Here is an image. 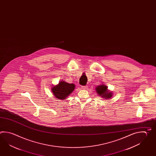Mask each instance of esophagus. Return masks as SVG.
Returning a JSON list of instances; mask_svg holds the SVG:
<instances>
[{
    "mask_svg": "<svg viewBox=\"0 0 156 156\" xmlns=\"http://www.w3.org/2000/svg\"><path fill=\"white\" fill-rule=\"evenodd\" d=\"M82 88L83 89H87L88 88V86H82Z\"/></svg>",
    "mask_w": 156,
    "mask_h": 156,
    "instance_id": "34e87169",
    "label": "esophagus"
}]
</instances>
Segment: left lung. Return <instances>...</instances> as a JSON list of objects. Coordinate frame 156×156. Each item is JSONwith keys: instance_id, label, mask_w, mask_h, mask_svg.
Listing matches in <instances>:
<instances>
[{"instance_id": "8db88e82", "label": "left lung", "mask_w": 156, "mask_h": 156, "mask_svg": "<svg viewBox=\"0 0 156 156\" xmlns=\"http://www.w3.org/2000/svg\"><path fill=\"white\" fill-rule=\"evenodd\" d=\"M107 87L105 85L98 86L96 88V92L98 94V95H102L101 97L104 98L108 99L111 98L112 96V93L109 92L107 91Z\"/></svg>"}]
</instances>
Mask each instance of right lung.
Returning <instances> with one entry per match:
<instances>
[{
  "mask_svg": "<svg viewBox=\"0 0 156 156\" xmlns=\"http://www.w3.org/2000/svg\"><path fill=\"white\" fill-rule=\"evenodd\" d=\"M74 88L75 86L74 84L61 81L57 86H53L51 90L57 98L65 99L73 92Z\"/></svg>",
  "mask_w": 156,
  "mask_h": 156,
  "instance_id": "obj_1",
  "label": "right lung"
}]
</instances>
